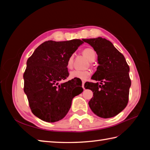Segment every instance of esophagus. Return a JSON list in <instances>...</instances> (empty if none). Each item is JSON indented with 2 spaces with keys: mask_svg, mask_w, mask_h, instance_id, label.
Returning a JSON list of instances; mask_svg holds the SVG:
<instances>
[{
  "mask_svg": "<svg viewBox=\"0 0 150 150\" xmlns=\"http://www.w3.org/2000/svg\"><path fill=\"white\" fill-rule=\"evenodd\" d=\"M82 87L83 88V89H85V81H83V83H82Z\"/></svg>",
  "mask_w": 150,
  "mask_h": 150,
  "instance_id": "1",
  "label": "esophagus"
}]
</instances>
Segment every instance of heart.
<instances>
[{
  "mask_svg": "<svg viewBox=\"0 0 150 150\" xmlns=\"http://www.w3.org/2000/svg\"><path fill=\"white\" fill-rule=\"evenodd\" d=\"M83 54L87 57V59L89 62H94L96 58V53L95 51L91 48H85L83 51ZM73 55H71L69 57L67 62V67L68 69H71L73 67ZM91 72L89 71H79L73 70L70 72L69 77L71 79H78L85 81L89 77Z\"/></svg>",
  "mask_w": 150,
  "mask_h": 150,
  "instance_id": "heart-1",
  "label": "heart"
}]
</instances>
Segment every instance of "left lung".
<instances>
[{
	"mask_svg": "<svg viewBox=\"0 0 150 150\" xmlns=\"http://www.w3.org/2000/svg\"><path fill=\"white\" fill-rule=\"evenodd\" d=\"M83 41L90 44L98 55L99 65L91 79L101 82V85L85 83V88L93 93L88 105L100 118L113 117L122 111L128 103L131 86L130 67L124 55L106 39L98 37Z\"/></svg>",
	"mask_w": 150,
	"mask_h": 150,
	"instance_id": "left-lung-1",
	"label": "left lung"
}]
</instances>
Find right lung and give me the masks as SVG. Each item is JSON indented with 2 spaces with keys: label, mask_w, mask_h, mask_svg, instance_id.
Here are the masks:
<instances>
[{
  "label": "right lung",
  "mask_w": 150,
  "mask_h": 150,
  "mask_svg": "<svg viewBox=\"0 0 150 150\" xmlns=\"http://www.w3.org/2000/svg\"><path fill=\"white\" fill-rule=\"evenodd\" d=\"M83 43L81 40H49L39 45L27 60L24 91L32 113L41 120H62L69 110L73 98L83 92L81 81L60 83L69 75L68 59Z\"/></svg>",
  "instance_id": "add662e5"
}]
</instances>
